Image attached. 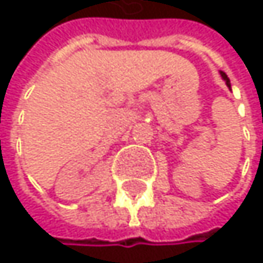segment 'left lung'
Returning <instances> with one entry per match:
<instances>
[{
    "instance_id": "8db88e82",
    "label": "left lung",
    "mask_w": 263,
    "mask_h": 263,
    "mask_svg": "<svg viewBox=\"0 0 263 263\" xmlns=\"http://www.w3.org/2000/svg\"><path fill=\"white\" fill-rule=\"evenodd\" d=\"M219 74H221V77L224 79V82H226V85H227V86L230 88V80H229V77L226 76V72H222V70H221V72H219Z\"/></svg>"
}]
</instances>
